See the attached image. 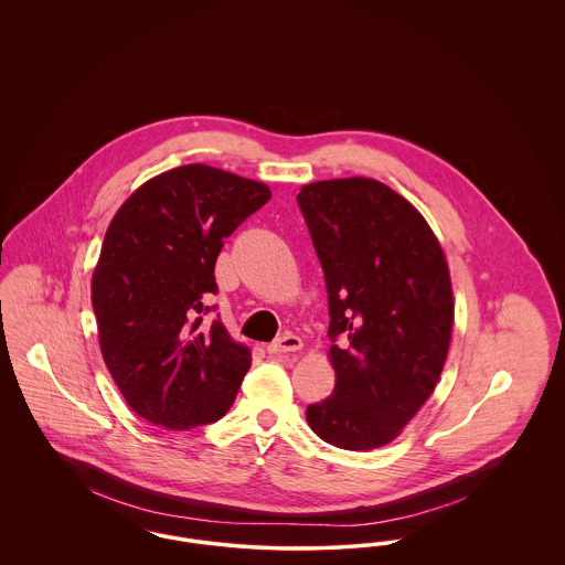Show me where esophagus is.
<instances>
[{
  "label": "esophagus",
  "mask_w": 565,
  "mask_h": 565,
  "mask_svg": "<svg viewBox=\"0 0 565 565\" xmlns=\"http://www.w3.org/2000/svg\"><path fill=\"white\" fill-rule=\"evenodd\" d=\"M302 350V341L296 334H284L277 341H273L267 351L273 355H281V353H292V351Z\"/></svg>",
  "instance_id": "obj_1"
}]
</instances>
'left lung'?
I'll use <instances>...</instances> for the list:
<instances>
[{"label":"left lung","mask_w":565,"mask_h":565,"mask_svg":"<svg viewBox=\"0 0 565 565\" xmlns=\"http://www.w3.org/2000/svg\"><path fill=\"white\" fill-rule=\"evenodd\" d=\"M322 263L337 373L307 406L322 440L350 451L392 443L430 398L451 343L454 290L430 224L371 178L305 184L296 196Z\"/></svg>","instance_id":"left-lung-1"}]
</instances>
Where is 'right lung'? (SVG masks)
Instances as JSON below:
<instances>
[{
  "label": "right lung",
  "mask_w": 565,
  "mask_h": 565,
  "mask_svg": "<svg viewBox=\"0 0 565 565\" xmlns=\"http://www.w3.org/2000/svg\"><path fill=\"white\" fill-rule=\"evenodd\" d=\"M269 199L263 182L194 162L148 180L111 217L90 298L109 375L146 422L190 430L235 403L252 351L199 313L224 239Z\"/></svg>",
  "instance_id": "1"
}]
</instances>
